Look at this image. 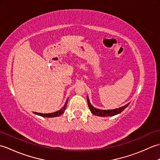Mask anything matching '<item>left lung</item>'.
I'll list each match as a JSON object with an SVG mask.
<instances>
[{"label":"left lung","mask_w":160,"mask_h":160,"mask_svg":"<svg viewBox=\"0 0 160 160\" xmlns=\"http://www.w3.org/2000/svg\"><path fill=\"white\" fill-rule=\"evenodd\" d=\"M87 103H88V106H89L91 113H92L95 115H97V116H102V117L113 116V115H118L119 113H120L122 111H123L125 108L129 105V103H128L123 107H121L118 108H115V109H110V110L99 109V108H95L93 105H91L90 101H89V97L88 96H87Z\"/></svg>","instance_id":"obj_1"}]
</instances>
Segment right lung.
Instances as JSON below:
<instances>
[{"instance_id": "obj_1", "label": "right lung", "mask_w": 160, "mask_h": 160, "mask_svg": "<svg viewBox=\"0 0 160 160\" xmlns=\"http://www.w3.org/2000/svg\"><path fill=\"white\" fill-rule=\"evenodd\" d=\"M67 102L68 100H67L65 104H64V107L60 108L59 111H56V112H53V113H37V112H33V113L36 114V115H40V116H42V117H45V118H54V117H58L60 116V115H62L64 111H65V108L67 107Z\"/></svg>"}]
</instances>
